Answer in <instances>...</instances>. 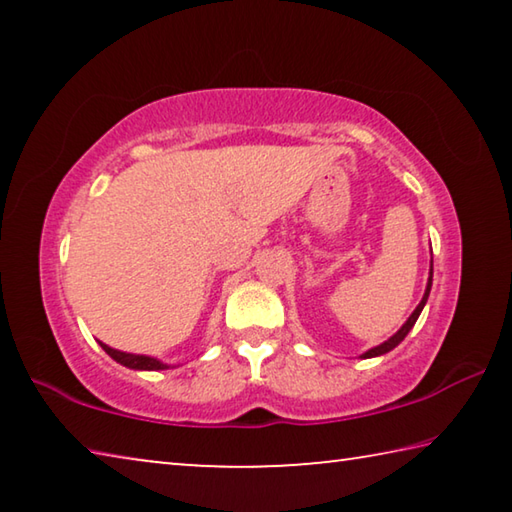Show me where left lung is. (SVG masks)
Masks as SVG:
<instances>
[{
	"label": "left lung",
	"instance_id": "8db88e82",
	"mask_svg": "<svg viewBox=\"0 0 512 512\" xmlns=\"http://www.w3.org/2000/svg\"><path fill=\"white\" fill-rule=\"evenodd\" d=\"M431 280H433V264H431V271H429V282H427V289H424V296H422V300H420V305L415 307V311H413V314L409 316V320H406V323H404L400 329H397V332L391 336V339L384 341V343H381V345H377V348H372V350H368V352H363V354H361V359L381 357V354L391 352L393 348H397V345H400V343L406 339V334H409L411 329H413L415 320H418V316H420V311L424 309V305H427V298H429V291H431Z\"/></svg>",
	"mask_w": 512,
	"mask_h": 512
}]
</instances>
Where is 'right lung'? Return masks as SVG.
Masks as SVG:
<instances>
[{
	"label": "right lung",
	"instance_id": "right-lung-1",
	"mask_svg": "<svg viewBox=\"0 0 512 512\" xmlns=\"http://www.w3.org/2000/svg\"><path fill=\"white\" fill-rule=\"evenodd\" d=\"M99 345H101L103 350H106V354H110L112 359H115L117 363H121V366H126V368H133V370H164V368H169L167 363H162V361L153 359V357H146V354L121 352V350L110 348V345L101 343V341H99Z\"/></svg>",
	"mask_w": 512,
	"mask_h": 512
}]
</instances>
